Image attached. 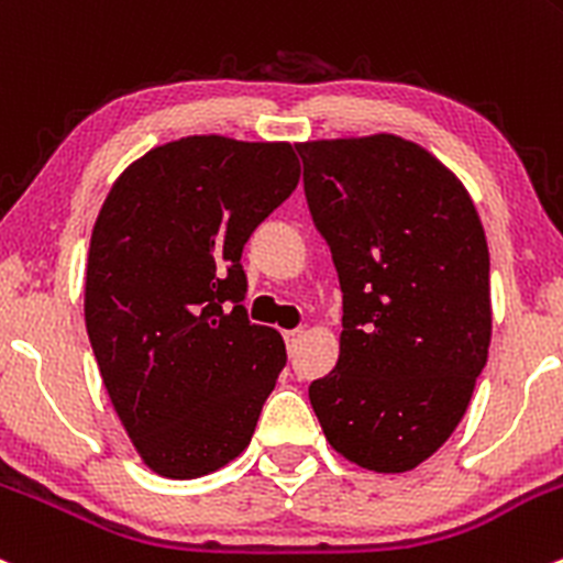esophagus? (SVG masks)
<instances>
[{"mask_svg": "<svg viewBox=\"0 0 563 563\" xmlns=\"http://www.w3.org/2000/svg\"><path fill=\"white\" fill-rule=\"evenodd\" d=\"M299 336H301V331H299V329H291V331H283V340H286V347H288V351H294V347H297Z\"/></svg>", "mask_w": 563, "mask_h": 563, "instance_id": "1", "label": "esophagus"}]
</instances>
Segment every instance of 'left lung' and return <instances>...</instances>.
Listing matches in <instances>:
<instances>
[{"mask_svg": "<svg viewBox=\"0 0 563 563\" xmlns=\"http://www.w3.org/2000/svg\"><path fill=\"white\" fill-rule=\"evenodd\" d=\"M342 288L340 358L310 383L336 453L375 472L429 459L464 418L490 345V258L451 169L394 134L297 145Z\"/></svg>", "mask_w": 563, "mask_h": 563, "instance_id": "8db88e82", "label": "left lung"}]
</instances>
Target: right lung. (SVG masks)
Wrapping results in <instances>:
<instances>
[{
	"label": "right lung",
	"mask_w": 563,
	"mask_h": 563,
	"mask_svg": "<svg viewBox=\"0 0 563 563\" xmlns=\"http://www.w3.org/2000/svg\"><path fill=\"white\" fill-rule=\"evenodd\" d=\"M297 183L288 142L183 137L137 158L99 210L88 340L123 429L158 475H207L251 442L286 345L247 318L240 258Z\"/></svg>",
	"instance_id": "obj_1"
}]
</instances>
